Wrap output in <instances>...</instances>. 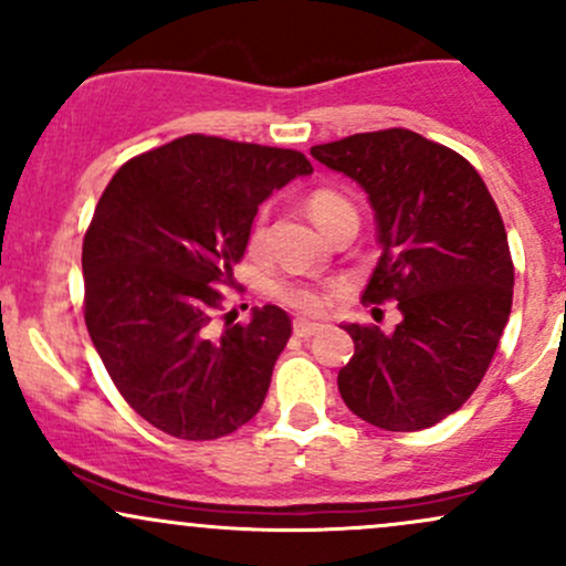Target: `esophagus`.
Segmentation results:
<instances>
[{
    "label": "esophagus",
    "instance_id": "obj_1",
    "mask_svg": "<svg viewBox=\"0 0 566 566\" xmlns=\"http://www.w3.org/2000/svg\"><path fill=\"white\" fill-rule=\"evenodd\" d=\"M292 329H295V335H297V337H311V335L319 333L322 324H316V322H305V319H297L295 324H292Z\"/></svg>",
    "mask_w": 566,
    "mask_h": 566
}]
</instances>
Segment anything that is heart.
I'll use <instances>...</instances> for the list:
<instances>
[{"label":"heart","instance_id":"b5f03b06","mask_svg":"<svg viewBox=\"0 0 566 566\" xmlns=\"http://www.w3.org/2000/svg\"><path fill=\"white\" fill-rule=\"evenodd\" d=\"M305 205H308L311 218H314L324 231H329V226H333L343 212L354 210V207L348 205V199L343 197V193L333 191V188H316V191L308 193V201H305ZM263 237H265V216H258L250 231L252 250H258V247L263 244ZM269 292L274 301L287 305L292 311H297V314H319V311L327 308L329 303V290H324L314 282H305V279H290V276L274 279Z\"/></svg>","mask_w":566,"mask_h":566}]
</instances>
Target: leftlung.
<instances>
[{
  "instance_id": "8db88e82",
  "label": "left lung",
  "mask_w": 566,
  "mask_h": 566,
  "mask_svg": "<svg viewBox=\"0 0 566 566\" xmlns=\"http://www.w3.org/2000/svg\"><path fill=\"white\" fill-rule=\"evenodd\" d=\"M311 157L369 193L382 252L365 303L401 311L394 333L346 324L343 401L386 431L439 423L479 388L511 314L513 261L495 199L469 159L405 127L322 143Z\"/></svg>"
}]
</instances>
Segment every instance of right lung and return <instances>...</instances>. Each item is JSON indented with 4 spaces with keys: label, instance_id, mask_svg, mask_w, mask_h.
Listing matches in <instances>:
<instances>
[{
    "label": "right lung",
    "instance_id": "right-lung-1",
    "mask_svg": "<svg viewBox=\"0 0 566 566\" xmlns=\"http://www.w3.org/2000/svg\"><path fill=\"white\" fill-rule=\"evenodd\" d=\"M314 167L292 148L184 135L116 170L82 244L84 324L116 391L175 439L229 437L261 409L292 322L212 319L258 205ZM229 316V314H226Z\"/></svg>",
    "mask_w": 566,
    "mask_h": 566
}]
</instances>
